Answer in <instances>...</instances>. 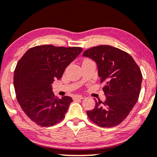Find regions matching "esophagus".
Wrapping results in <instances>:
<instances>
[{"instance_id":"esophagus-1","label":"esophagus","mask_w":157,"mask_h":157,"mask_svg":"<svg viewBox=\"0 0 157 157\" xmlns=\"http://www.w3.org/2000/svg\"><path fill=\"white\" fill-rule=\"evenodd\" d=\"M84 98H83V96H80V95H75V96H74V97H73V99L74 100H77V99H83Z\"/></svg>"}]
</instances>
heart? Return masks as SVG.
<instances>
[{"label": "heart", "instance_id": "obj_1", "mask_svg": "<svg viewBox=\"0 0 157 157\" xmlns=\"http://www.w3.org/2000/svg\"><path fill=\"white\" fill-rule=\"evenodd\" d=\"M90 61V60H88V59H86V60H85L84 61Z\"/></svg>", "mask_w": 157, "mask_h": 157}]
</instances>
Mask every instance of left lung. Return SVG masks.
Wrapping results in <instances>:
<instances>
[{
  "instance_id": "left-lung-1",
  "label": "left lung",
  "mask_w": 157,
  "mask_h": 157,
  "mask_svg": "<svg viewBox=\"0 0 157 157\" xmlns=\"http://www.w3.org/2000/svg\"><path fill=\"white\" fill-rule=\"evenodd\" d=\"M96 63L106 101H96L94 109L87 112L90 120L103 128L118 125L138 101L142 82L140 69L128 53L111 45H98L83 53Z\"/></svg>"
}]
</instances>
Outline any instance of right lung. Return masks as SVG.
Masks as SVG:
<instances>
[{
	"mask_svg": "<svg viewBox=\"0 0 157 157\" xmlns=\"http://www.w3.org/2000/svg\"><path fill=\"white\" fill-rule=\"evenodd\" d=\"M82 51L80 47L37 45L27 51L18 61L13 73L17 101L37 124L52 126L64 118L73 100L69 96L56 97L51 84L62 77Z\"/></svg>",
	"mask_w": 157,
	"mask_h": 157,
	"instance_id": "obj_1",
	"label": "right lung"
}]
</instances>
